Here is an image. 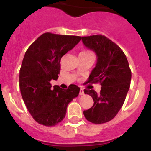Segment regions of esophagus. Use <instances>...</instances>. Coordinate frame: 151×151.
Listing matches in <instances>:
<instances>
[{
  "mask_svg": "<svg viewBox=\"0 0 151 151\" xmlns=\"http://www.w3.org/2000/svg\"><path fill=\"white\" fill-rule=\"evenodd\" d=\"M85 94V93H84V91H83V89H80V96H83Z\"/></svg>",
  "mask_w": 151,
  "mask_h": 151,
  "instance_id": "obj_1",
  "label": "esophagus"
}]
</instances>
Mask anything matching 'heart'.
I'll use <instances>...</instances> for the list:
<instances>
[{"label":"heart","mask_w":151,"mask_h":151,"mask_svg":"<svg viewBox=\"0 0 151 151\" xmlns=\"http://www.w3.org/2000/svg\"><path fill=\"white\" fill-rule=\"evenodd\" d=\"M83 53H86V54H91V53H89V52H83Z\"/></svg>","instance_id":"1"}]
</instances>
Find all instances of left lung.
<instances>
[{"label":"left lung","instance_id":"obj_1","mask_svg":"<svg viewBox=\"0 0 151 151\" xmlns=\"http://www.w3.org/2000/svg\"><path fill=\"white\" fill-rule=\"evenodd\" d=\"M84 46L96 53V63L89 76V83L100 82V93L94 90L84 91L93 99V105L84 110L85 118L93 123L111 121L122 107L130 88L132 71L129 62L116 44L102 35L83 36Z\"/></svg>","mask_w":151,"mask_h":151}]
</instances>
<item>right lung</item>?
Listing matches in <instances>:
<instances>
[{"mask_svg":"<svg viewBox=\"0 0 151 151\" xmlns=\"http://www.w3.org/2000/svg\"><path fill=\"white\" fill-rule=\"evenodd\" d=\"M81 40L77 36L45 33L27 50L19 70V88L22 99L33 119L46 126H55L66 116L68 104L78 96L80 88L71 85L67 90L57 80L60 59Z\"/></svg>","mask_w":151,"mask_h":151,"instance_id":"right-lung-1","label":"right lung"}]
</instances>
